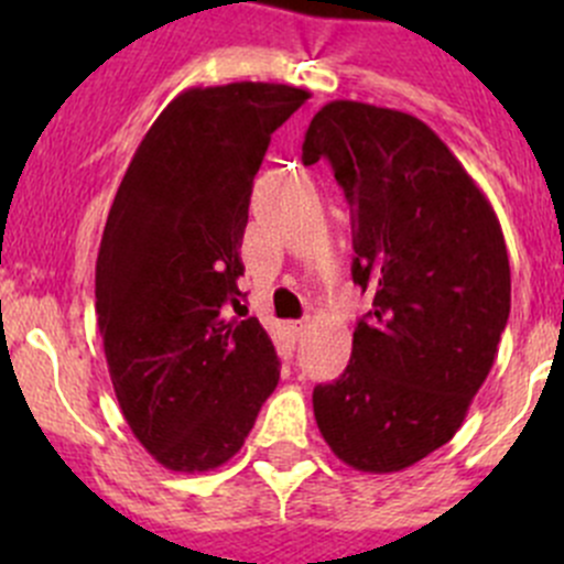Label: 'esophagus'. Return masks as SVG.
I'll list each match as a JSON object with an SVG mask.
<instances>
[{
  "mask_svg": "<svg viewBox=\"0 0 564 564\" xmlns=\"http://www.w3.org/2000/svg\"><path fill=\"white\" fill-rule=\"evenodd\" d=\"M308 329H311L308 318H300V322H292V333L297 335V338H303V335H308Z\"/></svg>",
  "mask_w": 564,
  "mask_h": 564,
  "instance_id": "esophagus-1",
  "label": "esophagus"
}]
</instances>
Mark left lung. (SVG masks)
I'll return each instance as SVG.
<instances>
[{
  "instance_id": "obj_1",
  "label": "left lung",
  "mask_w": 564,
  "mask_h": 564,
  "mask_svg": "<svg viewBox=\"0 0 564 564\" xmlns=\"http://www.w3.org/2000/svg\"><path fill=\"white\" fill-rule=\"evenodd\" d=\"M327 158L355 207L351 278L373 308L340 379L314 390L324 442L388 475L456 436L510 316V261L486 193L412 113L333 100L311 119L303 163Z\"/></svg>"
}]
</instances>
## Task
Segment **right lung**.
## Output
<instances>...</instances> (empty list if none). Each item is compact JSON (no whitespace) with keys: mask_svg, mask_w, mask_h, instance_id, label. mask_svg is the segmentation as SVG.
<instances>
[{"mask_svg":"<svg viewBox=\"0 0 564 564\" xmlns=\"http://www.w3.org/2000/svg\"><path fill=\"white\" fill-rule=\"evenodd\" d=\"M311 98L289 84L191 87L152 122L108 209L95 311L119 409L172 471L240 453L278 355L240 305L250 187L272 133Z\"/></svg>","mask_w":564,"mask_h":564,"instance_id":"obj_1","label":"right lung"}]
</instances>
